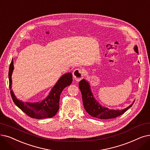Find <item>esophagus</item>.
I'll list each match as a JSON object with an SVG mask.
<instances>
[{
    "label": "esophagus",
    "instance_id": "34e87169",
    "mask_svg": "<svg viewBox=\"0 0 150 150\" xmlns=\"http://www.w3.org/2000/svg\"><path fill=\"white\" fill-rule=\"evenodd\" d=\"M83 75H84L83 70L80 69H75L73 72V76H74V79L77 81H79L80 80H81L83 78Z\"/></svg>",
    "mask_w": 150,
    "mask_h": 150
}]
</instances>
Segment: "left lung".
I'll return each mask as SVG.
<instances>
[{"label":"left lung","instance_id":"8db88e82","mask_svg":"<svg viewBox=\"0 0 150 150\" xmlns=\"http://www.w3.org/2000/svg\"><path fill=\"white\" fill-rule=\"evenodd\" d=\"M134 50L137 53H139L137 47H134ZM79 88L81 93L84 109L91 116L99 119L107 120L116 118L125 113L130 107H132L134 103L133 102L131 105L122 110H110L101 106L98 102L94 98L88 81L84 79L81 80L79 83Z\"/></svg>","mask_w":150,"mask_h":150}]
</instances>
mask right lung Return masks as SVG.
Listing matches in <instances>:
<instances>
[{
    "label": "right lung",
    "instance_id": "obj_1",
    "mask_svg": "<svg viewBox=\"0 0 150 150\" xmlns=\"http://www.w3.org/2000/svg\"><path fill=\"white\" fill-rule=\"evenodd\" d=\"M14 69L13 60H11L8 71L9 88L11 90V98L15 105L20 108L23 112L32 118L43 119L53 117L59 108L60 95L63 89L69 86L72 82V74L67 73L63 75L56 83L50 91L47 98L42 102L35 103L23 102L17 99L13 92L11 90V75Z\"/></svg>",
    "mask_w": 150,
    "mask_h": 150
}]
</instances>
